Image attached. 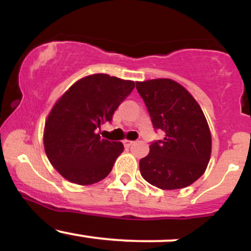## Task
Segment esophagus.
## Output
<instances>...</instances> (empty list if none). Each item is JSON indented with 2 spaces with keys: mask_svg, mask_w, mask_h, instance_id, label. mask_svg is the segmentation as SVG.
Listing matches in <instances>:
<instances>
[{
  "mask_svg": "<svg viewBox=\"0 0 251 251\" xmlns=\"http://www.w3.org/2000/svg\"><path fill=\"white\" fill-rule=\"evenodd\" d=\"M134 144V142L133 140H127V139H125L124 140V145L126 146V148H129V146H132Z\"/></svg>",
  "mask_w": 251,
  "mask_h": 251,
  "instance_id": "1",
  "label": "esophagus"
}]
</instances>
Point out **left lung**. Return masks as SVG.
I'll return each mask as SVG.
<instances>
[{
	"mask_svg": "<svg viewBox=\"0 0 251 251\" xmlns=\"http://www.w3.org/2000/svg\"><path fill=\"white\" fill-rule=\"evenodd\" d=\"M154 129L165 132L163 140L150 145L140 159V174L163 190L191 185L205 172L211 155V133L195 98L171 79L137 82Z\"/></svg>",
	"mask_w": 251,
	"mask_h": 251,
	"instance_id": "8db88e82",
	"label": "left lung"
}]
</instances>
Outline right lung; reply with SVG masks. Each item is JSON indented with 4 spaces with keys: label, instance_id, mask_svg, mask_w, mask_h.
<instances>
[{
    "label": "right lung",
    "instance_id": "right-lung-1",
    "mask_svg": "<svg viewBox=\"0 0 251 251\" xmlns=\"http://www.w3.org/2000/svg\"><path fill=\"white\" fill-rule=\"evenodd\" d=\"M134 88V81L107 74L77 80L48 114L43 145L53 168L72 183L89 185L107 177L124 151L120 142L102 139L98 128Z\"/></svg>",
    "mask_w": 251,
    "mask_h": 251
}]
</instances>
